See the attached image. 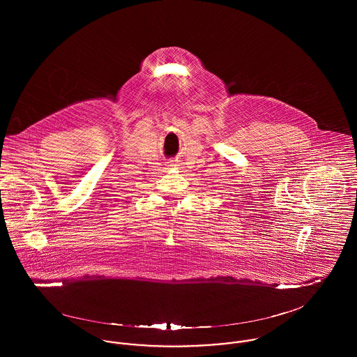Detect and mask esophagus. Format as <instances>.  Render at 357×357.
Returning a JSON list of instances; mask_svg holds the SVG:
<instances>
[{
    "instance_id": "1",
    "label": "esophagus",
    "mask_w": 357,
    "mask_h": 357,
    "mask_svg": "<svg viewBox=\"0 0 357 357\" xmlns=\"http://www.w3.org/2000/svg\"><path fill=\"white\" fill-rule=\"evenodd\" d=\"M170 166H174V165H173V163H172V165H170Z\"/></svg>"
}]
</instances>
